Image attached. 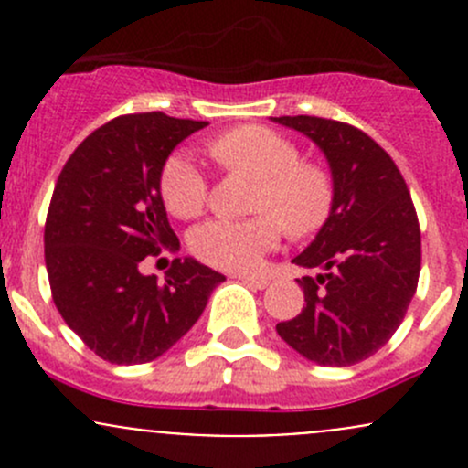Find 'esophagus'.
Listing matches in <instances>:
<instances>
[{
	"mask_svg": "<svg viewBox=\"0 0 468 468\" xmlns=\"http://www.w3.org/2000/svg\"><path fill=\"white\" fill-rule=\"evenodd\" d=\"M235 278H238V281H242L244 285L253 287V290H264V287L269 285L267 278H261V276H247V273H238Z\"/></svg>",
	"mask_w": 468,
	"mask_h": 468,
	"instance_id": "1",
	"label": "esophagus"
}]
</instances>
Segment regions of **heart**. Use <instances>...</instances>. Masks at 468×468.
<instances>
[{
	"mask_svg": "<svg viewBox=\"0 0 468 468\" xmlns=\"http://www.w3.org/2000/svg\"><path fill=\"white\" fill-rule=\"evenodd\" d=\"M212 154L230 172L256 178L249 219H210L195 229L190 249L199 261L226 271L251 273L278 247L282 229L294 239L310 238L328 221L335 204L330 169L301 158L299 144L261 124L221 133ZM160 197L172 215L192 219L207 204V181L192 155L172 154L160 172Z\"/></svg>",
	"mask_w": 468,
	"mask_h": 468,
	"instance_id": "heart-1",
	"label": "heart"
}]
</instances>
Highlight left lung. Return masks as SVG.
Here are the masks:
<instances>
[{
    "label": "left lung",
    "instance_id": "8db88e82",
    "mask_svg": "<svg viewBox=\"0 0 468 468\" xmlns=\"http://www.w3.org/2000/svg\"><path fill=\"white\" fill-rule=\"evenodd\" d=\"M273 120L322 146L335 181L328 221L294 258L322 273L301 278L303 310L276 330L317 365H357L389 342L417 292V207L391 155L357 126L314 115Z\"/></svg>",
    "mask_w": 468,
    "mask_h": 468
}]
</instances>
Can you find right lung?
<instances>
[{
  "mask_svg": "<svg viewBox=\"0 0 468 468\" xmlns=\"http://www.w3.org/2000/svg\"><path fill=\"white\" fill-rule=\"evenodd\" d=\"M207 122L133 112L106 122L74 149L51 195L45 262L51 299L90 351L143 365L172 348L224 281L174 258L163 285L140 271L146 256L178 249L160 197L172 149Z\"/></svg>",
  "mask_w": 468,
  "mask_h": 468,
  "instance_id": "right-lung-1",
  "label": "right lung"
}]
</instances>
